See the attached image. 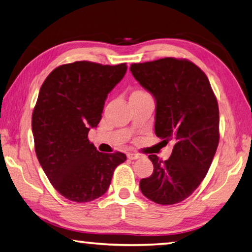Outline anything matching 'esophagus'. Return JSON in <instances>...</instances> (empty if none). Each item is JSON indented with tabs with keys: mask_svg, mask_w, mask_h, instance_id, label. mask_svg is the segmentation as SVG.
Returning <instances> with one entry per match:
<instances>
[{
	"mask_svg": "<svg viewBox=\"0 0 252 252\" xmlns=\"http://www.w3.org/2000/svg\"><path fill=\"white\" fill-rule=\"evenodd\" d=\"M127 158H129L130 160H135V159H139L141 155H139V153H133V152H129L127 153Z\"/></svg>",
	"mask_w": 252,
	"mask_h": 252,
	"instance_id": "1",
	"label": "esophagus"
}]
</instances>
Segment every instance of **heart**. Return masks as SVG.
Wrapping results in <instances>:
<instances>
[{
  "instance_id": "heart-1",
  "label": "heart",
  "mask_w": 252,
  "mask_h": 252,
  "mask_svg": "<svg viewBox=\"0 0 252 252\" xmlns=\"http://www.w3.org/2000/svg\"><path fill=\"white\" fill-rule=\"evenodd\" d=\"M134 93H144V92H142V91H136V92H134Z\"/></svg>"
}]
</instances>
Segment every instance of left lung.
I'll list each match as a JSON object with an SVG mask.
<instances>
[{
  "label": "left lung",
  "mask_w": 252,
  "mask_h": 252,
  "mask_svg": "<svg viewBox=\"0 0 252 252\" xmlns=\"http://www.w3.org/2000/svg\"><path fill=\"white\" fill-rule=\"evenodd\" d=\"M134 79L156 100L155 132L167 146L168 160L149 159L153 173L141 179L140 189L151 201L176 204L200 186L219 143V108L204 72L189 60L164 58L133 63Z\"/></svg>",
  "instance_id": "1"
}]
</instances>
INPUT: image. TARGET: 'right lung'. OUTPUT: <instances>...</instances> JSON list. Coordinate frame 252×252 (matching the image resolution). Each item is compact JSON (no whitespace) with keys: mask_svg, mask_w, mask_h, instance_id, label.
Instances as JSON below:
<instances>
[{"mask_svg":"<svg viewBox=\"0 0 252 252\" xmlns=\"http://www.w3.org/2000/svg\"><path fill=\"white\" fill-rule=\"evenodd\" d=\"M126 64L76 61L58 66L42 84L32 114L35 153L54 189L74 202L108 191L122 152L102 153L88 139L102 118L104 102Z\"/></svg>","mask_w":252,"mask_h":252,"instance_id":"add662e5","label":"right lung"}]
</instances>
